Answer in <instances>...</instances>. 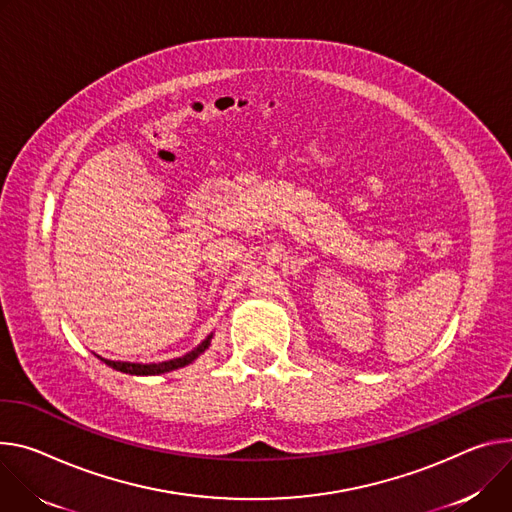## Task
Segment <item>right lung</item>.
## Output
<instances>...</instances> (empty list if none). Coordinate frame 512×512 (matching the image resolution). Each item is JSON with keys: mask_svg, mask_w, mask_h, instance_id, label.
Instances as JSON below:
<instances>
[{"mask_svg": "<svg viewBox=\"0 0 512 512\" xmlns=\"http://www.w3.org/2000/svg\"><path fill=\"white\" fill-rule=\"evenodd\" d=\"M210 345V337L198 345L192 353L183 355V357H177V359H171V361H163V363H149V365H143V363H128V361H106V365L122 371V374H130V376H159V374H165V371H173L177 367H183L192 363L200 353L206 351V347Z\"/></svg>", "mask_w": 512, "mask_h": 512, "instance_id": "1", "label": "right lung"}]
</instances>
